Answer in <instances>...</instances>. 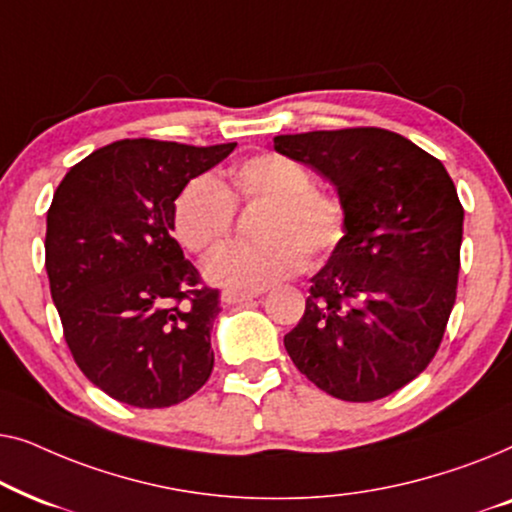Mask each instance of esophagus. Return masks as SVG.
<instances>
[{"instance_id":"34e87169","label":"esophagus","mask_w":512,"mask_h":512,"mask_svg":"<svg viewBox=\"0 0 512 512\" xmlns=\"http://www.w3.org/2000/svg\"><path fill=\"white\" fill-rule=\"evenodd\" d=\"M258 293H242V291H223L221 293V303L223 305H240V303H247V300L256 298Z\"/></svg>"}]
</instances>
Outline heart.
<instances>
[{"mask_svg": "<svg viewBox=\"0 0 512 512\" xmlns=\"http://www.w3.org/2000/svg\"><path fill=\"white\" fill-rule=\"evenodd\" d=\"M235 202H263L258 242L230 244L205 265L212 284L230 291H261L296 275L305 254L317 261L345 237V205L312 188L310 172L282 153H258L230 172V186L214 177H195L181 188L172 207L177 240L195 254H212L230 233Z\"/></svg>", "mask_w": 512, "mask_h": 512, "instance_id": "b5f03b06", "label": "heart"}]
</instances>
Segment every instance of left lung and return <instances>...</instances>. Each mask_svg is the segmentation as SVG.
<instances>
[{"instance_id": "1", "label": "left lung", "mask_w": 512, "mask_h": 512, "mask_svg": "<svg viewBox=\"0 0 512 512\" xmlns=\"http://www.w3.org/2000/svg\"><path fill=\"white\" fill-rule=\"evenodd\" d=\"M272 149L331 181L347 212L286 352L340 401L394 394L436 356L457 298V188L438 158L382 128L279 135Z\"/></svg>"}]
</instances>
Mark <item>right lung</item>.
<instances>
[{
  "label": "right lung",
  "mask_w": 512,
  "mask_h": 512,
  "mask_svg": "<svg viewBox=\"0 0 512 512\" xmlns=\"http://www.w3.org/2000/svg\"><path fill=\"white\" fill-rule=\"evenodd\" d=\"M235 146L121 139L76 163L53 195V303L76 366L116 401L170 408L212 375L219 291L200 286L172 237V207Z\"/></svg>",
  "instance_id": "add662e5"
}]
</instances>
